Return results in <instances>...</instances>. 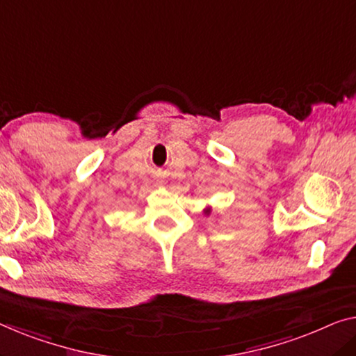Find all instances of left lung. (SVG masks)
<instances>
[{"label": "left lung", "mask_w": 356, "mask_h": 356, "mask_svg": "<svg viewBox=\"0 0 356 356\" xmlns=\"http://www.w3.org/2000/svg\"><path fill=\"white\" fill-rule=\"evenodd\" d=\"M212 212V207H206V209H204V216H209V213H211Z\"/></svg>", "instance_id": "1"}]
</instances>
